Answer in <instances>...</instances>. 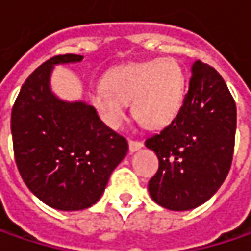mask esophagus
I'll return each instance as SVG.
<instances>
[{"mask_svg":"<svg viewBox=\"0 0 251 251\" xmlns=\"http://www.w3.org/2000/svg\"><path fill=\"white\" fill-rule=\"evenodd\" d=\"M142 142L141 141H134V140H130L128 141V148H130V152H135V151H138L142 148Z\"/></svg>","mask_w":251,"mask_h":251,"instance_id":"esophagus-1","label":"esophagus"}]
</instances>
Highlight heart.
Wrapping results in <instances>:
<instances>
[{"instance_id":"obj_1","label":"heart","mask_w":251,"mask_h":251,"mask_svg":"<svg viewBox=\"0 0 251 251\" xmlns=\"http://www.w3.org/2000/svg\"><path fill=\"white\" fill-rule=\"evenodd\" d=\"M184 88V71L175 58H152L114 68L104 83L92 89L91 100L113 130L127 120L131 100L138 120L151 128H162L177 116Z\"/></svg>"}]
</instances>
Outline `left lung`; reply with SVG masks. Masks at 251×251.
<instances>
[{
    "instance_id": "1",
    "label": "left lung",
    "mask_w": 251,
    "mask_h": 251,
    "mask_svg": "<svg viewBox=\"0 0 251 251\" xmlns=\"http://www.w3.org/2000/svg\"><path fill=\"white\" fill-rule=\"evenodd\" d=\"M177 116L145 141L159 168L148 183L152 200L172 211L204 204L225 181L233 159L236 103L215 68L196 61Z\"/></svg>"
}]
</instances>
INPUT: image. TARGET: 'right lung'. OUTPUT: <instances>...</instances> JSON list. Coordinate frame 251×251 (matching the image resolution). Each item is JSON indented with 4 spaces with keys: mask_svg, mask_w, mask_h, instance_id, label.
Listing matches in <instances>:
<instances>
[{
    "mask_svg": "<svg viewBox=\"0 0 251 251\" xmlns=\"http://www.w3.org/2000/svg\"><path fill=\"white\" fill-rule=\"evenodd\" d=\"M82 58L61 54L37 67L11 113L15 162L25 184L44 204L61 211L96 204L128 151L127 140L110 130L93 106L67 103L50 91L54 64Z\"/></svg>",
    "mask_w": 251,
    "mask_h": 251,
    "instance_id": "1",
    "label": "right lung"
}]
</instances>
